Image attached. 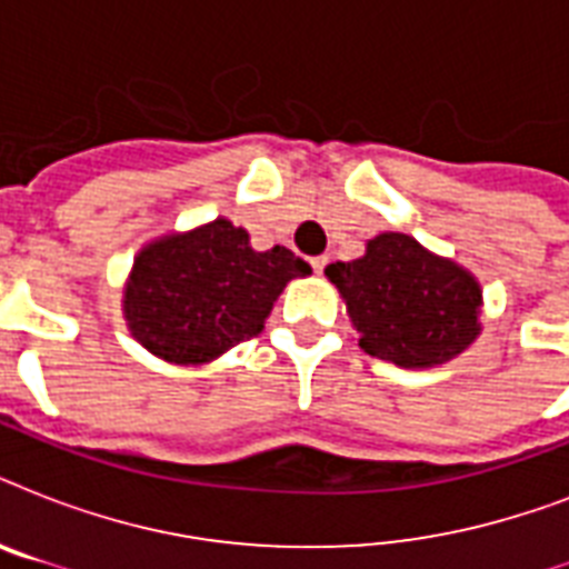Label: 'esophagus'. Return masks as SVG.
<instances>
[{"instance_id": "obj_1", "label": "esophagus", "mask_w": 569, "mask_h": 569, "mask_svg": "<svg viewBox=\"0 0 569 569\" xmlns=\"http://www.w3.org/2000/svg\"><path fill=\"white\" fill-rule=\"evenodd\" d=\"M328 262H330L328 257H316V259H312V271H316V274H321V271L328 268Z\"/></svg>"}]
</instances>
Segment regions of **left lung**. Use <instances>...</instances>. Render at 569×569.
<instances>
[{"instance_id": "8db88e82", "label": "left lung", "mask_w": 569, "mask_h": 569, "mask_svg": "<svg viewBox=\"0 0 569 569\" xmlns=\"http://www.w3.org/2000/svg\"><path fill=\"white\" fill-rule=\"evenodd\" d=\"M346 298L366 355L428 369L449 363L481 333V286L467 268L405 232H380L366 253L325 268Z\"/></svg>"}]
</instances>
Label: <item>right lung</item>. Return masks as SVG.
<instances>
[{
	"label": "right lung",
	"mask_w": 569,
	"mask_h": 569,
	"mask_svg": "<svg viewBox=\"0 0 569 569\" xmlns=\"http://www.w3.org/2000/svg\"><path fill=\"white\" fill-rule=\"evenodd\" d=\"M312 268L289 248H250L227 218L150 241L123 289L132 337L177 366L209 363L257 337L286 283Z\"/></svg>",
	"instance_id": "1"
}]
</instances>
